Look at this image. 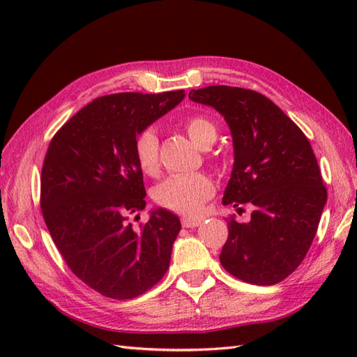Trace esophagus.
Listing matches in <instances>:
<instances>
[{
    "label": "esophagus",
    "instance_id": "obj_1",
    "mask_svg": "<svg viewBox=\"0 0 357 357\" xmlns=\"http://www.w3.org/2000/svg\"><path fill=\"white\" fill-rule=\"evenodd\" d=\"M202 223V219H195V218H189V215H183L181 218V225L183 228H197Z\"/></svg>",
    "mask_w": 357,
    "mask_h": 357
}]
</instances>
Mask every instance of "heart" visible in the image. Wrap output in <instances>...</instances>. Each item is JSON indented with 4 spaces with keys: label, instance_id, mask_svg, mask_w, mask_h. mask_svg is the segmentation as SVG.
<instances>
[{
    "label": "heart",
    "instance_id": "1",
    "mask_svg": "<svg viewBox=\"0 0 357 357\" xmlns=\"http://www.w3.org/2000/svg\"><path fill=\"white\" fill-rule=\"evenodd\" d=\"M190 139L201 149H208L218 138V128L207 116L195 114L185 121ZM134 158L144 174L153 176L158 171L159 138L155 128H146L134 139ZM215 192L213 180L202 172L177 174L168 177L155 188L153 198L158 205L180 214L193 215L201 213Z\"/></svg>",
    "mask_w": 357,
    "mask_h": 357
}]
</instances>
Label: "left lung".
<instances>
[{
    "label": "left lung",
    "mask_w": 357,
    "mask_h": 357,
    "mask_svg": "<svg viewBox=\"0 0 357 357\" xmlns=\"http://www.w3.org/2000/svg\"><path fill=\"white\" fill-rule=\"evenodd\" d=\"M189 98L213 107L231 128L235 162L222 202L253 205L248 223L228 220L222 266L250 284L283 282L304 261L328 199L308 138L256 91L219 84Z\"/></svg>",
    "instance_id": "8db88e82"
}]
</instances>
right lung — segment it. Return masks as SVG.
<instances>
[{
	"label": "right lung",
	"instance_id": "add662e5",
	"mask_svg": "<svg viewBox=\"0 0 357 357\" xmlns=\"http://www.w3.org/2000/svg\"><path fill=\"white\" fill-rule=\"evenodd\" d=\"M185 98V91L104 95L53 135L41 168L40 205L52 240L83 283L102 296L132 299L165 275L181 229L176 214L144 210L134 139Z\"/></svg>",
	"mask_w": 357,
	"mask_h": 357
}]
</instances>
